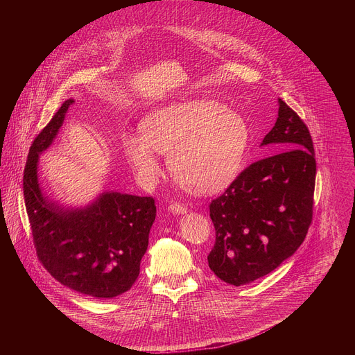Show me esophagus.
<instances>
[{"instance_id":"34e87169","label":"esophagus","mask_w":355,"mask_h":355,"mask_svg":"<svg viewBox=\"0 0 355 355\" xmlns=\"http://www.w3.org/2000/svg\"><path fill=\"white\" fill-rule=\"evenodd\" d=\"M168 211L174 215H184V214H187V207H184L182 204H177L175 202V204H171L168 207Z\"/></svg>"}]
</instances>
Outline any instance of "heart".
Instances as JSON below:
<instances>
[{
  "mask_svg": "<svg viewBox=\"0 0 355 355\" xmlns=\"http://www.w3.org/2000/svg\"><path fill=\"white\" fill-rule=\"evenodd\" d=\"M141 133L122 136L125 156L143 182L162 173L159 153H168L178 184L192 193L227 188L239 175L250 132L244 119L214 99H188L148 112Z\"/></svg>",
  "mask_w": 355,
  "mask_h": 355,
  "instance_id": "b5f03b06",
  "label": "heart"
}]
</instances>
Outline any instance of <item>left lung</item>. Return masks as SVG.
<instances>
[{"instance_id":"1","label":"left lung","mask_w":355,"mask_h":355,"mask_svg":"<svg viewBox=\"0 0 355 355\" xmlns=\"http://www.w3.org/2000/svg\"><path fill=\"white\" fill-rule=\"evenodd\" d=\"M278 107L277 122L261 141L278 153L248 166L209 205L216 232L209 268L234 286L278 268L305 240L312 222V137L281 98Z\"/></svg>"}]
</instances>
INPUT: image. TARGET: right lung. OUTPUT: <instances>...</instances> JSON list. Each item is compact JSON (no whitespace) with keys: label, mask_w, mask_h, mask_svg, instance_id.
I'll return each mask as SVG.
<instances>
[{"label":"right lung","mask_w":355,"mask_h":355,"mask_svg":"<svg viewBox=\"0 0 355 355\" xmlns=\"http://www.w3.org/2000/svg\"><path fill=\"white\" fill-rule=\"evenodd\" d=\"M73 99L33 140L24 171L25 207L37 257L64 286L95 299L128 292L140 272L156 220L151 196L118 191L99 192L83 207L60 204L39 181V157L53 144Z\"/></svg>","instance_id":"add662e5"}]
</instances>
